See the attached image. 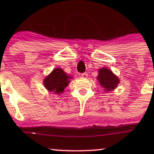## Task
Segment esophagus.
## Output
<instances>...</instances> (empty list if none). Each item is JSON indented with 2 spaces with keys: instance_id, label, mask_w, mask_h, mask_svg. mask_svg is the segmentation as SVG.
<instances>
[{
  "instance_id": "esophagus-1",
  "label": "esophagus",
  "mask_w": 154,
  "mask_h": 154,
  "mask_svg": "<svg viewBox=\"0 0 154 154\" xmlns=\"http://www.w3.org/2000/svg\"><path fill=\"white\" fill-rule=\"evenodd\" d=\"M81 76L83 78H86V77H88V74H86V73H83V74H81Z\"/></svg>"
}]
</instances>
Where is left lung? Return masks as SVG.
Here are the masks:
<instances>
[{"instance_id": "8db88e82", "label": "left lung", "mask_w": 154, "mask_h": 154, "mask_svg": "<svg viewBox=\"0 0 154 154\" xmlns=\"http://www.w3.org/2000/svg\"><path fill=\"white\" fill-rule=\"evenodd\" d=\"M99 74L97 79L105 91H111L115 89L119 83V79L115 75L112 71L103 68L99 70Z\"/></svg>"}]
</instances>
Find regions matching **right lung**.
Listing matches in <instances>:
<instances>
[{
    "label": "right lung",
    "instance_id": "add662e5",
    "mask_svg": "<svg viewBox=\"0 0 154 154\" xmlns=\"http://www.w3.org/2000/svg\"><path fill=\"white\" fill-rule=\"evenodd\" d=\"M68 76L61 68H55L44 80V85L49 91H54L55 94H60L69 83Z\"/></svg>",
    "mask_w": 154,
    "mask_h": 154
}]
</instances>
